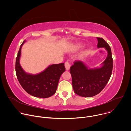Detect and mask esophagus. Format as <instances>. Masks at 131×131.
Instances as JSON below:
<instances>
[{
    "mask_svg": "<svg viewBox=\"0 0 131 131\" xmlns=\"http://www.w3.org/2000/svg\"><path fill=\"white\" fill-rule=\"evenodd\" d=\"M65 67L66 68V70H69L70 69V65L69 64V63L68 61H66L65 63Z\"/></svg>",
    "mask_w": 131,
    "mask_h": 131,
    "instance_id": "1",
    "label": "esophagus"
}]
</instances>
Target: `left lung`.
<instances>
[{
    "label": "left lung",
    "mask_w": 131,
    "mask_h": 131,
    "mask_svg": "<svg viewBox=\"0 0 131 131\" xmlns=\"http://www.w3.org/2000/svg\"><path fill=\"white\" fill-rule=\"evenodd\" d=\"M98 48H104L107 56L101 67L89 68L82 61H76L70 67L72 83L75 94L83 97H92L100 93L111 75L113 59L109 45L102 38L97 37Z\"/></svg>",
    "instance_id": "8db88e82"
}]
</instances>
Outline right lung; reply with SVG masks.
<instances>
[{
	"instance_id": "1",
	"label": "right lung",
	"mask_w": 131,
	"mask_h": 131,
	"mask_svg": "<svg viewBox=\"0 0 131 131\" xmlns=\"http://www.w3.org/2000/svg\"><path fill=\"white\" fill-rule=\"evenodd\" d=\"M25 41L24 40L21 45L16 58L17 79L29 94L38 98H49L56 93L60 77L65 71L64 63L50 65L43 71L36 74L26 73L20 63L21 48Z\"/></svg>"
}]
</instances>
